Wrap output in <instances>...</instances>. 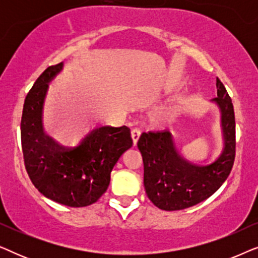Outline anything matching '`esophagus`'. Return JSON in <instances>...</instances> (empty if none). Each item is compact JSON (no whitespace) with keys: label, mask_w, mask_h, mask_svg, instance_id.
<instances>
[{"label":"esophagus","mask_w":258,"mask_h":258,"mask_svg":"<svg viewBox=\"0 0 258 258\" xmlns=\"http://www.w3.org/2000/svg\"><path fill=\"white\" fill-rule=\"evenodd\" d=\"M141 134H142V132H141V130L139 129V128H135V129H133V132H132V137H133V141H134V144H137V142H139V140H140V137H141Z\"/></svg>","instance_id":"34e87169"}]
</instances>
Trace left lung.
Wrapping results in <instances>:
<instances>
[{
    "label": "left lung",
    "mask_w": 258,
    "mask_h": 258,
    "mask_svg": "<svg viewBox=\"0 0 258 258\" xmlns=\"http://www.w3.org/2000/svg\"><path fill=\"white\" fill-rule=\"evenodd\" d=\"M216 87L217 97L214 101L221 109L224 150L213 164L200 167L183 160L168 130L143 133L137 142L143 158L146 192L162 210H182L202 202L213 195L230 174L236 155L234 105L218 77Z\"/></svg>",
    "instance_id": "1"
}]
</instances>
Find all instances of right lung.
<instances>
[{"mask_svg": "<svg viewBox=\"0 0 258 258\" xmlns=\"http://www.w3.org/2000/svg\"><path fill=\"white\" fill-rule=\"evenodd\" d=\"M62 66L48 67L27 94L21 143L24 167L35 188L59 204L81 208L97 202L107 191L112 168L133 147V139L126 125L98 128L75 148L59 146L44 135L42 107L48 82L61 72Z\"/></svg>", "mask_w": 258, "mask_h": 258, "instance_id": "right-lung-1", "label": "right lung"}]
</instances>
